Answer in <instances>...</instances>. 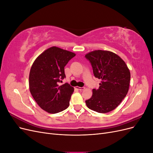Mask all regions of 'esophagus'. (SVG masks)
I'll list each match as a JSON object with an SVG mask.
<instances>
[{
  "instance_id": "esophagus-1",
  "label": "esophagus",
  "mask_w": 153,
  "mask_h": 153,
  "mask_svg": "<svg viewBox=\"0 0 153 153\" xmlns=\"http://www.w3.org/2000/svg\"><path fill=\"white\" fill-rule=\"evenodd\" d=\"M76 89H78V90H79V91H83V90L85 89V88L84 87H76Z\"/></svg>"
}]
</instances>
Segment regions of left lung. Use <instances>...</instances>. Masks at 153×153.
<instances>
[{
	"instance_id": "obj_1",
	"label": "left lung",
	"mask_w": 153,
	"mask_h": 153,
	"mask_svg": "<svg viewBox=\"0 0 153 153\" xmlns=\"http://www.w3.org/2000/svg\"><path fill=\"white\" fill-rule=\"evenodd\" d=\"M85 57L91 64L94 76L101 80L98 89H92L86 105L98 113L109 112L117 107L128 93L129 69L119 55L110 51L94 50Z\"/></svg>"
}]
</instances>
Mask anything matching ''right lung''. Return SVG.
Segmentation results:
<instances>
[{
  "instance_id": "obj_1",
  "label": "right lung",
  "mask_w": 153,
  "mask_h": 153,
  "mask_svg": "<svg viewBox=\"0 0 153 153\" xmlns=\"http://www.w3.org/2000/svg\"><path fill=\"white\" fill-rule=\"evenodd\" d=\"M76 55L69 51L52 47L36 59L29 73L30 93L40 107L50 114L66 109L74 88L68 83L59 85L66 77L64 67Z\"/></svg>"
}]
</instances>
